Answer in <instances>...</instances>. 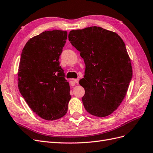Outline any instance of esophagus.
<instances>
[{
  "instance_id": "1",
  "label": "esophagus",
  "mask_w": 153,
  "mask_h": 153,
  "mask_svg": "<svg viewBox=\"0 0 153 153\" xmlns=\"http://www.w3.org/2000/svg\"><path fill=\"white\" fill-rule=\"evenodd\" d=\"M78 82H79V79H78V78H76V79H73L71 81V84L73 85H75V84H78Z\"/></svg>"
}]
</instances>
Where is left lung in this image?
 <instances>
[{
	"mask_svg": "<svg viewBox=\"0 0 153 153\" xmlns=\"http://www.w3.org/2000/svg\"><path fill=\"white\" fill-rule=\"evenodd\" d=\"M68 39L85 64L79 82L84 108L95 116H107L123 101L132 78L126 45L117 34L96 26L71 30Z\"/></svg>",
	"mask_w": 153,
	"mask_h": 153,
	"instance_id": "obj_1",
	"label": "left lung"
}]
</instances>
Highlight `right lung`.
<instances>
[{
    "instance_id": "obj_1",
    "label": "right lung",
    "mask_w": 153,
    "mask_h": 153,
    "mask_svg": "<svg viewBox=\"0 0 153 153\" xmlns=\"http://www.w3.org/2000/svg\"><path fill=\"white\" fill-rule=\"evenodd\" d=\"M66 39V31H45L27 41L21 54L18 89L32 110L48 121L66 115L71 99L59 62Z\"/></svg>"
}]
</instances>
